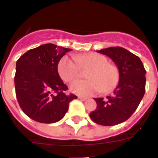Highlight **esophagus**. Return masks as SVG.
<instances>
[{
  "mask_svg": "<svg viewBox=\"0 0 158 158\" xmlns=\"http://www.w3.org/2000/svg\"><path fill=\"white\" fill-rule=\"evenodd\" d=\"M78 98H79V99L80 100H81V101H86V100L88 99V98H85V97H78Z\"/></svg>",
  "mask_w": 158,
  "mask_h": 158,
  "instance_id": "obj_1",
  "label": "esophagus"
}]
</instances>
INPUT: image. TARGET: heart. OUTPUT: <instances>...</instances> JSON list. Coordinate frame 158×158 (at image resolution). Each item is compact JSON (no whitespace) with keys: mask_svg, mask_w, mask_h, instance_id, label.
<instances>
[{"mask_svg":"<svg viewBox=\"0 0 158 158\" xmlns=\"http://www.w3.org/2000/svg\"><path fill=\"white\" fill-rule=\"evenodd\" d=\"M107 56L98 52L77 55L75 59L64 56L58 63V73L66 82H73L82 77L85 71L89 80L78 81L71 85V90L81 96H92L97 93L108 94L118 86L119 69L115 64L108 62Z\"/></svg>","mask_w":158,"mask_h":158,"instance_id":"obj_1","label":"heart"}]
</instances>
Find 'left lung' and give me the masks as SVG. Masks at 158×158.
<instances>
[{
  "instance_id": "obj_1",
  "label": "left lung",
  "mask_w": 158,
  "mask_h": 158,
  "mask_svg": "<svg viewBox=\"0 0 158 158\" xmlns=\"http://www.w3.org/2000/svg\"><path fill=\"white\" fill-rule=\"evenodd\" d=\"M98 52L114 60L119 69L120 80L113 95L94 99L97 109L89 117L98 125H118L131 117L143 98L146 71L139 57L122 47H110Z\"/></svg>"
}]
</instances>
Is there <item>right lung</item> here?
<instances>
[{
    "label": "right lung",
    "mask_w": 158,
    "mask_h": 158,
    "mask_svg": "<svg viewBox=\"0 0 158 158\" xmlns=\"http://www.w3.org/2000/svg\"><path fill=\"white\" fill-rule=\"evenodd\" d=\"M72 49L45 44L29 49L17 60L14 77L17 102L22 111L40 123H55L64 118L71 101L68 87L60 79L57 65Z\"/></svg>",
    "instance_id": "right-lung-1"
}]
</instances>
